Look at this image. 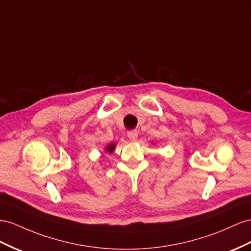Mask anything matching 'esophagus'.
<instances>
[{
    "instance_id": "34e87169",
    "label": "esophagus",
    "mask_w": 251,
    "mask_h": 251,
    "mask_svg": "<svg viewBox=\"0 0 251 251\" xmlns=\"http://www.w3.org/2000/svg\"><path fill=\"white\" fill-rule=\"evenodd\" d=\"M127 137L130 138V140L135 141V140L137 139V137H138V133H137V131H136V130L128 131V132H127Z\"/></svg>"
}]
</instances>
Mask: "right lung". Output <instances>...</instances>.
<instances>
[{"instance_id": "add662e5", "label": "right lung", "mask_w": 251, "mask_h": 251, "mask_svg": "<svg viewBox=\"0 0 251 251\" xmlns=\"http://www.w3.org/2000/svg\"><path fill=\"white\" fill-rule=\"evenodd\" d=\"M115 147H116V145L113 144V142H112V144L107 145V146L105 147V151L109 152V153H113V151L115 150Z\"/></svg>"}]
</instances>
